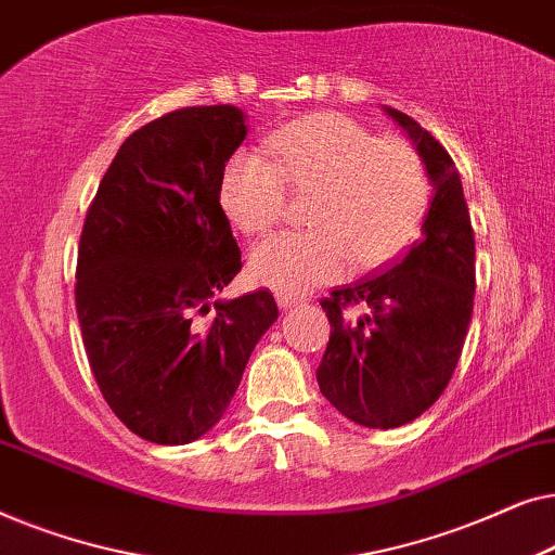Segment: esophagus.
Masks as SVG:
<instances>
[{"instance_id":"1","label":"esophagus","mask_w":555,"mask_h":555,"mask_svg":"<svg viewBox=\"0 0 555 555\" xmlns=\"http://www.w3.org/2000/svg\"><path fill=\"white\" fill-rule=\"evenodd\" d=\"M275 300H278V306L283 308V310L295 308V306H298V302H302V300L298 298V295H293V293H278Z\"/></svg>"}]
</instances>
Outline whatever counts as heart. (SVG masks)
I'll return each mask as SVG.
<instances>
[{
    "label": "heart",
    "mask_w": 555,
    "mask_h": 555,
    "mask_svg": "<svg viewBox=\"0 0 555 555\" xmlns=\"http://www.w3.org/2000/svg\"><path fill=\"white\" fill-rule=\"evenodd\" d=\"M278 164L255 149L234 151L224 166L219 202L237 230L262 234L295 192H318L310 232H280L249 253V275L278 293H302L393 260L420 232L429 204L422 158L401 141H378L338 113L295 120L270 139Z\"/></svg>",
    "instance_id": "heart-1"
}]
</instances>
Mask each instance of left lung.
I'll return each instance as SVG.
<instances>
[{
	"label": "left lung",
	"mask_w": 555,
	"mask_h": 555,
	"mask_svg": "<svg viewBox=\"0 0 555 555\" xmlns=\"http://www.w3.org/2000/svg\"><path fill=\"white\" fill-rule=\"evenodd\" d=\"M384 113L414 143L431 204L401 260L321 302L331 340L315 371L323 397L369 429L401 427L435 404L460 361L475 300V234L454 162L406 113Z\"/></svg>",
	"instance_id": "obj_1"
}]
</instances>
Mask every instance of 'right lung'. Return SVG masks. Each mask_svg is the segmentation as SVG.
Returning <instances> with one entry per match:
<instances>
[{
  "mask_svg": "<svg viewBox=\"0 0 555 555\" xmlns=\"http://www.w3.org/2000/svg\"><path fill=\"white\" fill-rule=\"evenodd\" d=\"M237 105L128 135L82 224L75 310L103 399L135 435L189 444L222 420L278 302L219 293L242 270L219 184L247 139Z\"/></svg>",
  "mask_w": 555,
  "mask_h": 555,
  "instance_id": "right-lung-1",
  "label": "right lung"
}]
</instances>
